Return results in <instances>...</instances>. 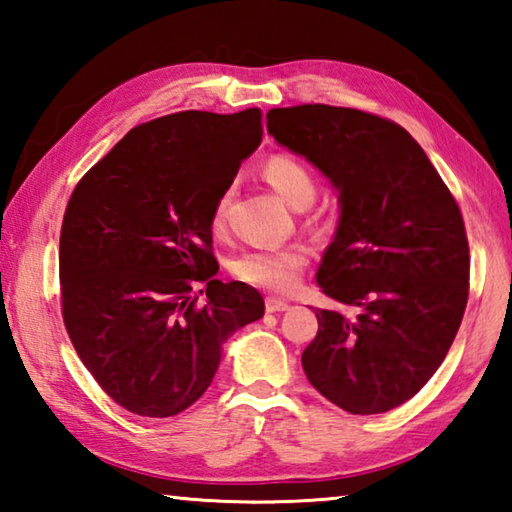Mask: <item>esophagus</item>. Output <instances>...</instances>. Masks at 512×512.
<instances>
[{"instance_id":"esophagus-1","label":"esophagus","mask_w":512,"mask_h":512,"mask_svg":"<svg viewBox=\"0 0 512 512\" xmlns=\"http://www.w3.org/2000/svg\"><path fill=\"white\" fill-rule=\"evenodd\" d=\"M289 302L280 298H266V311L268 314H275V311H287Z\"/></svg>"}]
</instances>
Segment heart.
<instances>
[{
  "label": "heart",
  "instance_id": "obj_1",
  "mask_svg": "<svg viewBox=\"0 0 512 512\" xmlns=\"http://www.w3.org/2000/svg\"><path fill=\"white\" fill-rule=\"evenodd\" d=\"M262 176L277 194L282 196L284 203H289L296 210H305L316 201L318 183L314 173L309 171L307 164L287 153L271 155L262 164ZM230 189L223 192L212 210V230L223 232L225 214H228ZM309 264V255L305 248L289 246V248H255L237 255L230 262V273L239 282L250 284V287L289 293L298 287L300 275Z\"/></svg>",
  "mask_w": 512,
  "mask_h": 512
}]
</instances>
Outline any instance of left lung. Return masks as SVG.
I'll return each instance as SVG.
<instances>
[{
    "instance_id": "obj_1",
    "label": "left lung",
    "mask_w": 512,
    "mask_h": 512,
    "mask_svg": "<svg viewBox=\"0 0 512 512\" xmlns=\"http://www.w3.org/2000/svg\"><path fill=\"white\" fill-rule=\"evenodd\" d=\"M266 128L341 192L316 280L348 311L316 309L305 375L343 411H391L438 370L465 314L470 246L456 198L391 119L305 103L268 110Z\"/></svg>"
}]
</instances>
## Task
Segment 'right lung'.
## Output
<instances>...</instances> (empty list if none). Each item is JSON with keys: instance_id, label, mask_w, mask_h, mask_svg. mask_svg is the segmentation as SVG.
Masks as SVG:
<instances>
[{"instance_id": "add662e5", "label": "right lung", "mask_w": 512, "mask_h": 512, "mask_svg": "<svg viewBox=\"0 0 512 512\" xmlns=\"http://www.w3.org/2000/svg\"><path fill=\"white\" fill-rule=\"evenodd\" d=\"M262 142V110H185L128 131L79 180L60 230V305L83 366L119 406L169 418L212 384L223 341L264 316L214 280L212 210ZM205 281L206 300L191 287Z\"/></svg>"}]
</instances>
